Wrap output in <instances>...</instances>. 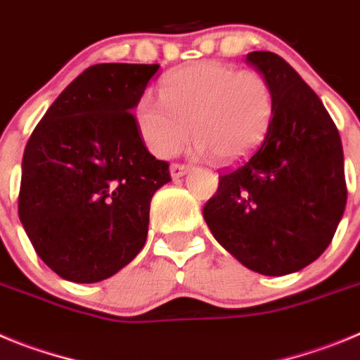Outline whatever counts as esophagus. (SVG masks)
<instances>
[{
    "instance_id": "34e87169",
    "label": "esophagus",
    "mask_w": 360,
    "mask_h": 360,
    "mask_svg": "<svg viewBox=\"0 0 360 360\" xmlns=\"http://www.w3.org/2000/svg\"><path fill=\"white\" fill-rule=\"evenodd\" d=\"M190 172V167H186V165H172L170 167V176H172V179H179V177L186 176V174Z\"/></svg>"
}]
</instances>
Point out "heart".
I'll use <instances>...</instances> for the list:
<instances>
[{
  "label": "heart",
  "mask_w": 360,
  "mask_h": 360,
  "mask_svg": "<svg viewBox=\"0 0 360 360\" xmlns=\"http://www.w3.org/2000/svg\"><path fill=\"white\" fill-rule=\"evenodd\" d=\"M160 91L163 102L145 96L134 112L145 147L158 158L174 156L193 132V156L236 163L262 143L273 120L267 80L220 60L177 68Z\"/></svg>",
  "instance_id": "1"
}]
</instances>
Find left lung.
<instances>
[{
  "label": "left lung",
  "mask_w": 360,
  "mask_h": 360,
  "mask_svg": "<svg viewBox=\"0 0 360 360\" xmlns=\"http://www.w3.org/2000/svg\"><path fill=\"white\" fill-rule=\"evenodd\" d=\"M245 63L271 86L274 112L260 147L219 176L204 220L229 255L255 273L285 276L321 257L346 206L341 138L319 96L273 51Z\"/></svg>",
  "instance_id": "1"
}]
</instances>
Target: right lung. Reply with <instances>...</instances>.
I'll return each instance as SVG.
<instances>
[{"instance_id": "1", "label": "right lung", "mask_w": 360, "mask_h": 360, "mask_svg": "<svg viewBox=\"0 0 360 360\" xmlns=\"http://www.w3.org/2000/svg\"><path fill=\"white\" fill-rule=\"evenodd\" d=\"M160 64H96L57 96L28 140L19 219L60 278L96 283L143 249L152 195L170 181L132 111Z\"/></svg>"}]
</instances>
